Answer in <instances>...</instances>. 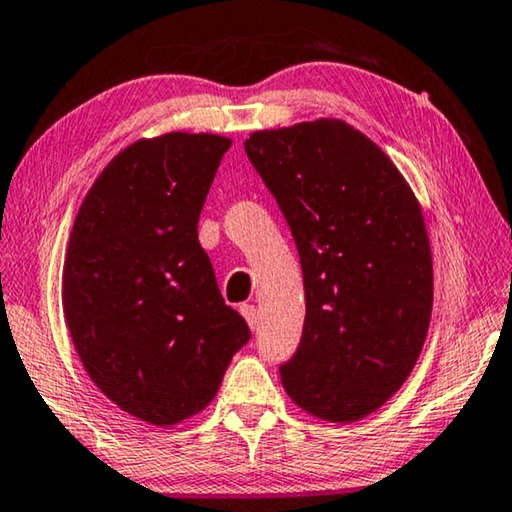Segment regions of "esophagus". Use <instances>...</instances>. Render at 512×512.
Instances as JSON below:
<instances>
[{"mask_svg":"<svg viewBox=\"0 0 512 512\" xmlns=\"http://www.w3.org/2000/svg\"><path fill=\"white\" fill-rule=\"evenodd\" d=\"M241 314H243V319H246L248 328H250V330H257V326H259V312H257V307H255V305H243V307H241Z\"/></svg>","mask_w":512,"mask_h":512,"instance_id":"1","label":"esophagus"}]
</instances>
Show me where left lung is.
<instances>
[{"label":"left lung","mask_w":512,"mask_h":512,"mask_svg":"<svg viewBox=\"0 0 512 512\" xmlns=\"http://www.w3.org/2000/svg\"><path fill=\"white\" fill-rule=\"evenodd\" d=\"M246 154L303 266V337L282 387L307 415L351 424L399 392L426 342L433 255L421 205L394 161L339 118L259 129Z\"/></svg>","instance_id":"obj_1"}]
</instances>
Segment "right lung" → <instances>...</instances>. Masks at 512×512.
<instances>
[{"instance_id": "add662e5", "label": "right lung", "mask_w": 512, "mask_h": 512, "mask_svg": "<svg viewBox=\"0 0 512 512\" xmlns=\"http://www.w3.org/2000/svg\"><path fill=\"white\" fill-rule=\"evenodd\" d=\"M232 139L168 132L113 157L81 202L63 264V316L97 389L168 428L207 408L250 339L225 305L198 218Z\"/></svg>"}]
</instances>
